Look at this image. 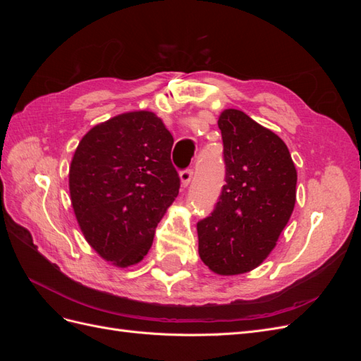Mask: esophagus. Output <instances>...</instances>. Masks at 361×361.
I'll use <instances>...</instances> for the list:
<instances>
[{"instance_id": "1", "label": "esophagus", "mask_w": 361, "mask_h": 361, "mask_svg": "<svg viewBox=\"0 0 361 361\" xmlns=\"http://www.w3.org/2000/svg\"><path fill=\"white\" fill-rule=\"evenodd\" d=\"M179 178H180V182L183 187H187V185L191 182V178H192V170L191 169H187V170H182L179 173Z\"/></svg>"}]
</instances>
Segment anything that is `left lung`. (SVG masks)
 Masks as SVG:
<instances>
[{"mask_svg": "<svg viewBox=\"0 0 361 361\" xmlns=\"http://www.w3.org/2000/svg\"><path fill=\"white\" fill-rule=\"evenodd\" d=\"M226 185L209 216L197 223L199 255L220 276L257 268L276 247L297 199V170L279 135L245 113L218 117Z\"/></svg>", "mask_w": 361, "mask_h": 361, "instance_id": "1", "label": "left lung"}]
</instances>
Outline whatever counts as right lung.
Listing matches in <instances>:
<instances>
[{"label":"right lung","mask_w":361,"mask_h":361,"mask_svg":"<svg viewBox=\"0 0 361 361\" xmlns=\"http://www.w3.org/2000/svg\"><path fill=\"white\" fill-rule=\"evenodd\" d=\"M171 146L157 114L130 111L92 128L75 150L69 191L76 221L87 243L116 267L143 260L178 197Z\"/></svg>","instance_id":"1"}]
</instances>
